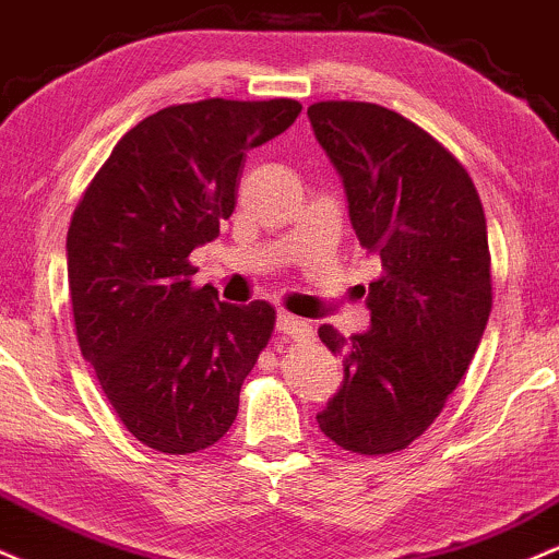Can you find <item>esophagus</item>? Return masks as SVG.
I'll list each match as a JSON object with an SVG mask.
<instances>
[{
	"label": "esophagus",
	"mask_w": 559,
	"mask_h": 559,
	"mask_svg": "<svg viewBox=\"0 0 559 559\" xmlns=\"http://www.w3.org/2000/svg\"><path fill=\"white\" fill-rule=\"evenodd\" d=\"M277 330L285 337H293V341H306V337H311L309 324H306L304 319L290 317V313H285V311L277 313Z\"/></svg>",
	"instance_id": "obj_1"
}]
</instances>
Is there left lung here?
I'll return each mask as SVG.
<instances>
[{
	"label": "left lung",
	"instance_id": "8db88e82",
	"mask_svg": "<svg viewBox=\"0 0 559 559\" xmlns=\"http://www.w3.org/2000/svg\"><path fill=\"white\" fill-rule=\"evenodd\" d=\"M309 121L346 187L359 246L382 263L369 282L372 328H319L346 380L317 423L354 454H393L436 423L486 330V216L465 166L396 110L324 99Z\"/></svg>",
	"mask_w": 559,
	"mask_h": 559
}]
</instances>
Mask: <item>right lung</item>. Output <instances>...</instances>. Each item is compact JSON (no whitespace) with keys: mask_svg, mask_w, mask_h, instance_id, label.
I'll list each match as a JSON object with an SVG mask.
<instances>
[{"mask_svg":"<svg viewBox=\"0 0 559 559\" xmlns=\"http://www.w3.org/2000/svg\"><path fill=\"white\" fill-rule=\"evenodd\" d=\"M298 112L287 97L163 108L118 140L73 211L68 290L81 356L144 447L195 454L235 423L277 313L192 285L190 253L235 211L248 150Z\"/></svg>","mask_w":559,"mask_h":559,"instance_id":"obj_1","label":"right lung"}]
</instances>
